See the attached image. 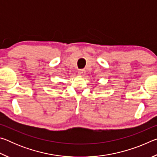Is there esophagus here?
<instances>
[{"label": "esophagus", "instance_id": "1", "mask_svg": "<svg viewBox=\"0 0 157 157\" xmlns=\"http://www.w3.org/2000/svg\"><path fill=\"white\" fill-rule=\"evenodd\" d=\"M85 73H86V71L84 70V69H80V70H79L78 71V74L81 76H84L85 75Z\"/></svg>", "mask_w": 157, "mask_h": 157}]
</instances>
